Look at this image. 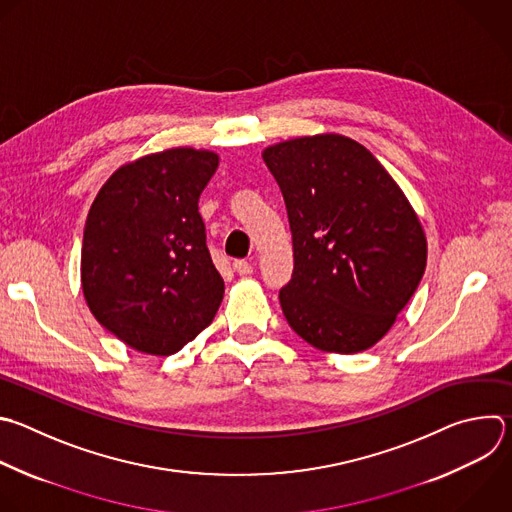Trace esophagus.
<instances>
[{"label": "esophagus", "mask_w": 512, "mask_h": 512, "mask_svg": "<svg viewBox=\"0 0 512 512\" xmlns=\"http://www.w3.org/2000/svg\"><path fill=\"white\" fill-rule=\"evenodd\" d=\"M233 269L239 273V275H249V273H253V263L251 261H245V259H237V261H233Z\"/></svg>", "instance_id": "1"}]
</instances>
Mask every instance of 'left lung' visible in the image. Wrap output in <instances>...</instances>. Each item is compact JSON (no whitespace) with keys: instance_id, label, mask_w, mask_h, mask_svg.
<instances>
[{"instance_id":"obj_1","label":"left lung","mask_w":512,"mask_h":512,"mask_svg":"<svg viewBox=\"0 0 512 512\" xmlns=\"http://www.w3.org/2000/svg\"><path fill=\"white\" fill-rule=\"evenodd\" d=\"M287 207L293 275L283 315L307 344L358 354L390 331L426 269V235L378 158L342 134L263 150Z\"/></svg>"}]
</instances>
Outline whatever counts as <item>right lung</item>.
<instances>
[{
    "label": "right lung",
    "mask_w": 512,
    "mask_h": 512,
    "mask_svg": "<svg viewBox=\"0 0 512 512\" xmlns=\"http://www.w3.org/2000/svg\"><path fill=\"white\" fill-rule=\"evenodd\" d=\"M219 154L191 146L140 156L114 170L84 229V299L120 342L177 354L213 321L225 281L213 265L199 197Z\"/></svg>",
    "instance_id": "1"
}]
</instances>
